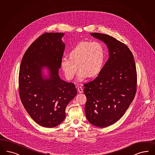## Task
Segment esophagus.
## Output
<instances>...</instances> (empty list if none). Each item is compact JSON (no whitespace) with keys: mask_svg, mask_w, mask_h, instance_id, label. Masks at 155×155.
<instances>
[{"mask_svg":"<svg viewBox=\"0 0 155 155\" xmlns=\"http://www.w3.org/2000/svg\"><path fill=\"white\" fill-rule=\"evenodd\" d=\"M78 92H79V93H83V88H82L81 87H78Z\"/></svg>","mask_w":155,"mask_h":155,"instance_id":"esophagus-1","label":"esophagus"}]
</instances>
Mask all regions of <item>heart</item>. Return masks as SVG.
<instances>
[{
	"label": "heart",
	"instance_id": "1",
	"mask_svg": "<svg viewBox=\"0 0 155 155\" xmlns=\"http://www.w3.org/2000/svg\"><path fill=\"white\" fill-rule=\"evenodd\" d=\"M69 57L64 56L61 59V67L65 77L71 80L76 71L80 68L77 80L81 81L89 76L94 77L99 74L105 61V49L99 42H81L69 53Z\"/></svg>",
	"mask_w": 155,
	"mask_h": 155
}]
</instances>
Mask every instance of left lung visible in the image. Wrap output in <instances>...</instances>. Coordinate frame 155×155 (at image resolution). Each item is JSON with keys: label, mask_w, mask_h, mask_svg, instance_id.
Here are the masks:
<instances>
[{"label": "left lung", "mask_w": 155, "mask_h": 155, "mask_svg": "<svg viewBox=\"0 0 155 155\" xmlns=\"http://www.w3.org/2000/svg\"><path fill=\"white\" fill-rule=\"evenodd\" d=\"M90 35L107 45L109 58L97 78L84 85L85 113L92 125L105 127L119 120L132 103L136 91V68L126 45L109 35Z\"/></svg>", "instance_id": "obj_1"}]
</instances>
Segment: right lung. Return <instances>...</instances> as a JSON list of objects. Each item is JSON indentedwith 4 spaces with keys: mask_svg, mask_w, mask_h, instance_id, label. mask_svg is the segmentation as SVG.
<instances>
[{
    "mask_svg": "<svg viewBox=\"0 0 155 155\" xmlns=\"http://www.w3.org/2000/svg\"><path fill=\"white\" fill-rule=\"evenodd\" d=\"M63 33H46L25 53L20 65L19 90L23 106L40 125L53 127L65 117V108L77 94L75 84L58 75L65 44Z\"/></svg>",
    "mask_w": 155,
    "mask_h": 155,
    "instance_id": "add662e5",
    "label": "right lung"
}]
</instances>
